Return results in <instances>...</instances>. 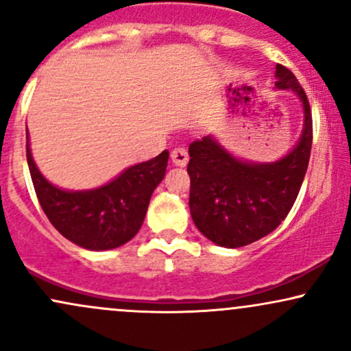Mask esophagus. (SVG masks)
I'll return each instance as SVG.
<instances>
[{
	"label": "esophagus",
	"instance_id": "esophagus-1",
	"mask_svg": "<svg viewBox=\"0 0 351 351\" xmlns=\"http://www.w3.org/2000/svg\"><path fill=\"white\" fill-rule=\"evenodd\" d=\"M171 162L176 165V167H186L189 156H188V152L184 150V148H173L171 150Z\"/></svg>",
	"mask_w": 351,
	"mask_h": 351
}]
</instances>
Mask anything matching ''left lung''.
Wrapping results in <instances>:
<instances>
[{"label":"left lung","mask_w":351,"mask_h":351,"mask_svg":"<svg viewBox=\"0 0 351 351\" xmlns=\"http://www.w3.org/2000/svg\"><path fill=\"white\" fill-rule=\"evenodd\" d=\"M276 87L302 100L299 143L274 163L237 160L213 136L189 145V211L196 228L223 247H243L272 232L289 215L307 171L312 150V112L305 90L287 67L276 66Z\"/></svg>","instance_id":"left-lung-1"}]
</instances>
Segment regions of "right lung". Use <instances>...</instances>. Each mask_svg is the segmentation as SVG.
Returning a JSON list of instances; mask_svg holds the SVG:
<instances>
[{
    "label": "right lung",
    "instance_id": "obj_1",
    "mask_svg": "<svg viewBox=\"0 0 351 351\" xmlns=\"http://www.w3.org/2000/svg\"><path fill=\"white\" fill-rule=\"evenodd\" d=\"M165 150L148 162L127 168L104 186L88 191H66L39 173L29 150L26 130V158L36 196L51 224L66 239L90 251H107L134 237L142 228L152 193L167 171Z\"/></svg>",
    "mask_w": 351,
    "mask_h": 351
}]
</instances>
